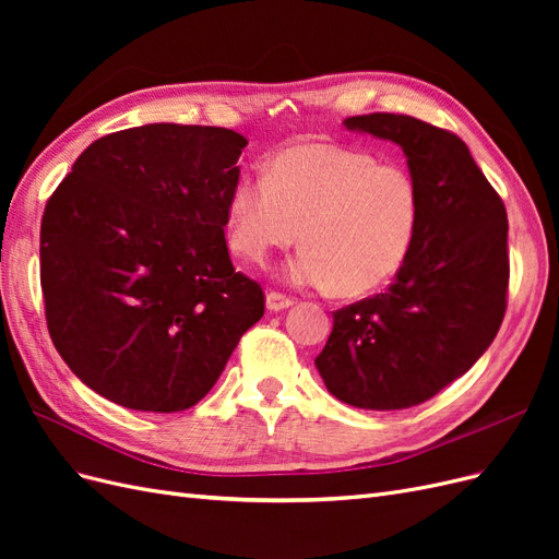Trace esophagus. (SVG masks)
Listing matches in <instances>:
<instances>
[{
    "label": "esophagus",
    "mask_w": 559,
    "mask_h": 559,
    "mask_svg": "<svg viewBox=\"0 0 559 559\" xmlns=\"http://www.w3.org/2000/svg\"><path fill=\"white\" fill-rule=\"evenodd\" d=\"M292 306H294V298H289V296H284L280 292H267L265 294V308L270 312H280V310H286Z\"/></svg>",
    "instance_id": "obj_1"
}]
</instances>
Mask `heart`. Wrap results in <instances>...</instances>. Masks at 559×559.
<instances>
[{
    "instance_id": "heart-1",
    "label": "heart",
    "mask_w": 559,
    "mask_h": 559,
    "mask_svg": "<svg viewBox=\"0 0 559 559\" xmlns=\"http://www.w3.org/2000/svg\"><path fill=\"white\" fill-rule=\"evenodd\" d=\"M421 218L415 177L399 163L331 142H300L242 173L226 198L228 245L263 263L270 251L306 249L286 267L298 286L370 294L408 261Z\"/></svg>"
}]
</instances>
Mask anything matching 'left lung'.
<instances>
[{"instance_id": "1", "label": "left lung", "mask_w": 559, "mask_h": 559, "mask_svg": "<svg viewBox=\"0 0 559 559\" xmlns=\"http://www.w3.org/2000/svg\"><path fill=\"white\" fill-rule=\"evenodd\" d=\"M343 126L401 146L421 218L389 289L333 312L314 366L343 403L403 411L462 378L492 345L509 289V222L456 134L403 114L352 116Z\"/></svg>"}]
</instances>
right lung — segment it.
<instances>
[{"label": "right lung", "instance_id": "add662e5", "mask_svg": "<svg viewBox=\"0 0 559 559\" xmlns=\"http://www.w3.org/2000/svg\"><path fill=\"white\" fill-rule=\"evenodd\" d=\"M240 132L151 123L93 142L41 218L48 333L72 373L123 408L177 413L205 396L263 317L235 273L226 198Z\"/></svg>", "mask_w": 559, "mask_h": 559}]
</instances>
